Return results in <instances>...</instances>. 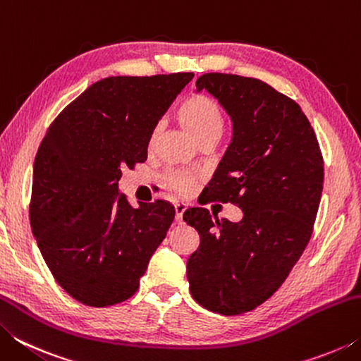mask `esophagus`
<instances>
[{
	"label": "esophagus",
	"mask_w": 361,
	"mask_h": 361,
	"mask_svg": "<svg viewBox=\"0 0 361 361\" xmlns=\"http://www.w3.org/2000/svg\"><path fill=\"white\" fill-rule=\"evenodd\" d=\"M186 204H176L175 205V219H176V223H183V215H185V212H186Z\"/></svg>",
	"instance_id": "esophagus-1"
}]
</instances>
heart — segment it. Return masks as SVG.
<instances>
[{
    "instance_id": "obj_1",
    "label": "heart",
    "mask_w": 361,
    "mask_h": 361,
    "mask_svg": "<svg viewBox=\"0 0 361 361\" xmlns=\"http://www.w3.org/2000/svg\"><path fill=\"white\" fill-rule=\"evenodd\" d=\"M178 121L185 129L191 133L199 145L207 140H216L224 130V113L218 103L204 94H194L181 103L178 108ZM161 129L156 127L151 133L149 146H154ZM169 186L178 194L192 191L195 178L185 172H170L167 175Z\"/></svg>"
}]
</instances>
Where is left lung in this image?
I'll use <instances>...</instances> for the list:
<instances>
[{
  "instance_id": "1",
  "label": "left lung",
  "mask_w": 361,
  "mask_h": 361,
  "mask_svg": "<svg viewBox=\"0 0 361 361\" xmlns=\"http://www.w3.org/2000/svg\"><path fill=\"white\" fill-rule=\"evenodd\" d=\"M197 90L212 94L232 121V140L207 202L234 204L239 223L192 207L183 219L199 232L188 259L191 295L202 307L239 315L276 293L314 231L323 189V157L301 106L255 78L207 73Z\"/></svg>"
}]
</instances>
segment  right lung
I'll return each instance as SVG.
<instances>
[{"instance_id": "add662e5", "label": "right lung", "mask_w": 361, "mask_h": 361, "mask_svg": "<svg viewBox=\"0 0 361 361\" xmlns=\"http://www.w3.org/2000/svg\"><path fill=\"white\" fill-rule=\"evenodd\" d=\"M192 78H105L49 126L35 157L30 224L49 271L76 301L106 307L135 295L166 239L173 207H132L118 183L148 159L152 130Z\"/></svg>"}]
</instances>
